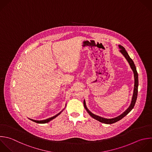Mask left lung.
<instances>
[{
    "label": "left lung",
    "mask_w": 152,
    "mask_h": 152,
    "mask_svg": "<svg viewBox=\"0 0 152 152\" xmlns=\"http://www.w3.org/2000/svg\"><path fill=\"white\" fill-rule=\"evenodd\" d=\"M119 48L120 49V52L122 54V55L125 57V58L126 59V61H128V62L129 64V66L131 68V69L133 71L134 73V91H133V95L132 97V100H131V104L129 105V106L127 108L126 110H125V111H124L122 114H121L120 115L113 118H110V119H107V118H103L101 117L100 116L96 115L94 113H93L91 112H90L88 108L86 106V101L85 100H84V106L86 109V110H87V112H88V113L94 119H95L96 120L99 121L100 122L104 123V124H111L113 123H115L119 120H121L122 118H123L124 116H125L134 107L135 103L136 102V100L137 98V94H138V73L136 69V67L135 66V64L133 62V61L131 59V58L129 57V56L128 55L127 52L125 50V49L121 46L119 45Z\"/></svg>",
    "instance_id": "1"
}]
</instances>
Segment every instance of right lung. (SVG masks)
Returning a JSON list of instances; mask_svg holds the SVG:
<instances>
[{
	"instance_id": "obj_1",
	"label": "right lung",
	"mask_w": 152,
	"mask_h": 152,
	"mask_svg": "<svg viewBox=\"0 0 152 152\" xmlns=\"http://www.w3.org/2000/svg\"><path fill=\"white\" fill-rule=\"evenodd\" d=\"M65 106V107H66ZM63 109V110H64ZM62 110L61 111V112H60L59 113H58V114H56V115H55V116H52V117H51V118H48V119H44V120H40V121H37V120H34V119H30V120H31L32 121H33V122H36V123H38V124H45V123H48V122H50V121H52V119H53L54 118H55L56 117H57L59 115H60V113H61V112H62Z\"/></svg>"
}]
</instances>
